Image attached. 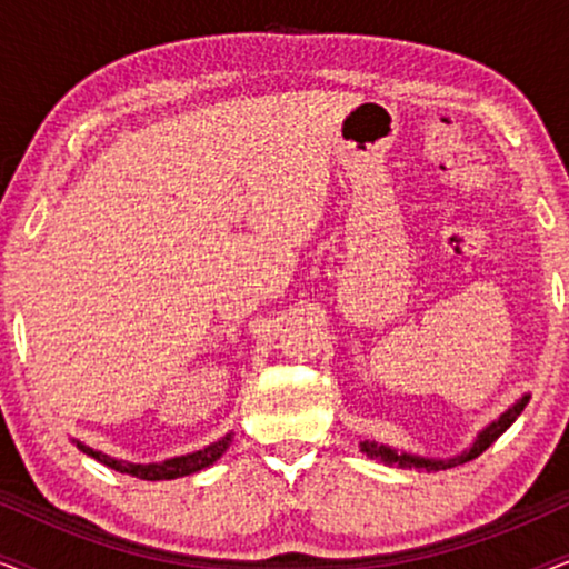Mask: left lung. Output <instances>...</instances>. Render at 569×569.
Segmentation results:
<instances>
[{
  "mask_svg": "<svg viewBox=\"0 0 569 569\" xmlns=\"http://www.w3.org/2000/svg\"><path fill=\"white\" fill-rule=\"evenodd\" d=\"M528 399H531V393H523L516 403H510V407L505 409L500 417L492 419V422H489L487 427H481V430L477 432V438L471 440L469 448H463L461 453H456V456H448V458L419 456V453H409V450H399L393 446H386V442H378V440H360V450L365 456L376 458V461L399 463L401 469H419V471H427V473L442 471V469H453V466L469 463L477 456L485 453V450L492 446V442L500 438V435L508 430V427L520 417V411L526 409Z\"/></svg>",
  "mask_w": 569,
  "mask_h": 569,
  "instance_id": "1",
  "label": "left lung"
}]
</instances>
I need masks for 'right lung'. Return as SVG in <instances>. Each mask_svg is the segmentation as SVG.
<instances>
[{"label":"right lung","instance_id":"right-lung-1","mask_svg":"<svg viewBox=\"0 0 569 569\" xmlns=\"http://www.w3.org/2000/svg\"><path fill=\"white\" fill-rule=\"evenodd\" d=\"M72 442L77 448L82 450L84 456L96 458L108 469L119 471V473H129V477H137V479H144V481H162V479H178V477H189V473H197L201 469H207V466H212L217 458H222L224 450L230 448L232 442V432L224 435L217 442H209L207 448L201 450H193V453H186V456H173V458H166V461H154V463H131V461H121V458H113L103 453V450H96L90 446H84L82 440H74Z\"/></svg>","mask_w":569,"mask_h":569}]
</instances>
